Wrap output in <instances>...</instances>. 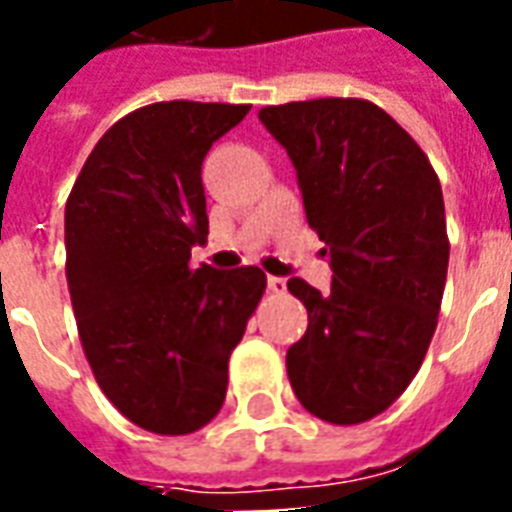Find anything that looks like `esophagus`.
Here are the masks:
<instances>
[{
  "label": "esophagus",
  "instance_id": "obj_1",
  "mask_svg": "<svg viewBox=\"0 0 512 512\" xmlns=\"http://www.w3.org/2000/svg\"><path fill=\"white\" fill-rule=\"evenodd\" d=\"M285 288H288V282L282 277H268V290L271 293H285Z\"/></svg>",
  "mask_w": 512,
  "mask_h": 512
}]
</instances>
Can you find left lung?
I'll list each match as a JSON object with an SVG mask.
<instances>
[{"instance_id": "obj_1", "label": "left lung", "mask_w": 512, "mask_h": 512, "mask_svg": "<svg viewBox=\"0 0 512 512\" xmlns=\"http://www.w3.org/2000/svg\"><path fill=\"white\" fill-rule=\"evenodd\" d=\"M296 167L332 290L293 277L307 332L288 348L301 406L356 425L406 392L428 354L447 282V219L428 156L384 109L315 98L257 112Z\"/></svg>"}]
</instances>
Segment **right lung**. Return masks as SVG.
Segmentation results:
<instances>
[{"mask_svg": "<svg viewBox=\"0 0 512 512\" xmlns=\"http://www.w3.org/2000/svg\"><path fill=\"white\" fill-rule=\"evenodd\" d=\"M246 104L164 101L109 128L65 205V277L93 376L139 428L183 436L227 395V362L266 290L257 266L191 268L202 161Z\"/></svg>", "mask_w": 512, "mask_h": 512, "instance_id": "add662e5", "label": "right lung"}]
</instances>
